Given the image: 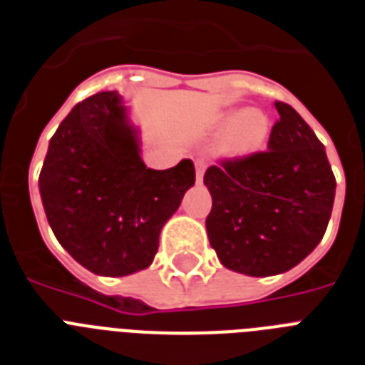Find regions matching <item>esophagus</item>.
I'll return each instance as SVG.
<instances>
[{
    "mask_svg": "<svg viewBox=\"0 0 365 365\" xmlns=\"http://www.w3.org/2000/svg\"><path fill=\"white\" fill-rule=\"evenodd\" d=\"M195 168H197V183H202L204 170H206V163L198 159V161H195Z\"/></svg>",
    "mask_w": 365,
    "mask_h": 365,
    "instance_id": "esophagus-1",
    "label": "esophagus"
}]
</instances>
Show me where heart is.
Masks as SVG:
<instances>
[{"instance_id": "1", "label": "heart", "mask_w": 365, "mask_h": 365, "mask_svg": "<svg viewBox=\"0 0 365 365\" xmlns=\"http://www.w3.org/2000/svg\"><path fill=\"white\" fill-rule=\"evenodd\" d=\"M215 131L225 133L223 152L232 157H247L262 150L269 133V121L260 110H230L215 120Z\"/></svg>"}]
</instances>
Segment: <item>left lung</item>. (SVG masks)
Here are the masks:
<instances>
[{
	"mask_svg": "<svg viewBox=\"0 0 365 365\" xmlns=\"http://www.w3.org/2000/svg\"><path fill=\"white\" fill-rule=\"evenodd\" d=\"M275 108L268 150L223 159L204 174L210 245L225 268L253 277L306 259L327 232L336 195L322 142L292 106L275 101Z\"/></svg>",
	"mask_w": 365,
	"mask_h": 365,
	"instance_id": "left-lung-1",
	"label": "left lung"
}]
</instances>
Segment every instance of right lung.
<instances>
[{
	"label": "right lung",
	"mask_w": 365,
	"mask_h": 365,
	"mask_svg": "<svg viewBox=\"0 0 365 365\" xmlns=\"http://www.w3.org/2000/svg\"><path fill=\"white\" fill-rule=\"evenodd\" d=\"M195 183L192 161L148 168L118 91L69 112L50 138L38 191L52 232L97 275L120 277L153 262L163 225Z\"/></svg>",
	"instance_id": "obj_1"
}]
</instances>
